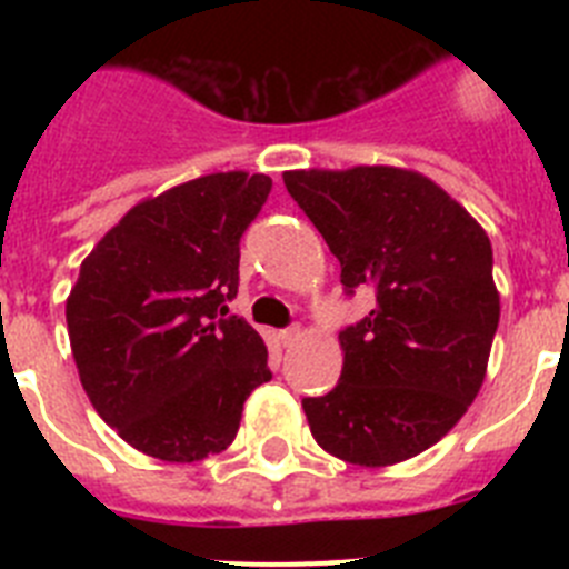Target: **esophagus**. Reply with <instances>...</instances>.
Instances as JSON below:
<instances>
[{
  "label": "esophagus",
  "instance_id": "obj_1",
  "mask_svg": "<svg viewBox=\"0 0 569 569\" xmlns=\"http://www.w3.org/2000/svg\"><path fill=\"white\" fill-rule=\"evenodd\" d=\"M299 339H301V328H299V325H293V328L281 330V333H279V341H281V345H284V347L296 345V341H299Z\"/></svg>",
  "mask_w": 569,
  "mask_h": 569
}]
</instances>
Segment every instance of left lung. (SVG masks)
I'll return each instance as SVG.
<instances>
[{"mask_svg":"<svg viewBox=\"0 0 569 569\" xmlns=\"http://www.w3.org/2000/svg\"><path fill=\"white\" fill-rule=\"evenodd\" d=\"M284 188L339 259L347 293H376V308L339 333V385L301 399L310 433L361 467L425 453L485 381L499 328L490 239L416 170H288Z\"/></svg>","mask_w":569,"mask_h":569,"instance_id":"1","label":"left lung"}]
</instances>
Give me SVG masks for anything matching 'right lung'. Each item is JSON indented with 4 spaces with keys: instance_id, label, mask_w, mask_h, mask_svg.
Segmentation results:
<instances>
[{
    "instance_id": "add662e5",
    "label": "right lung",
    "mask_w": 569,
    "mask_h": 569,
    "mask_svg": "<svg viewBox=\"0 0 569 569\" xmlns=\"http://www.w3.org/2000/svg\"><path fill=\"white\" fill-rule=\"evenodd\" d=\"M270 176L210 173L144 199L102 236L68 296L70 350L97 413L130 447L199 461L236 439L270 381L268 347L228 301Z\"/></svg>"
}]
</instances>
